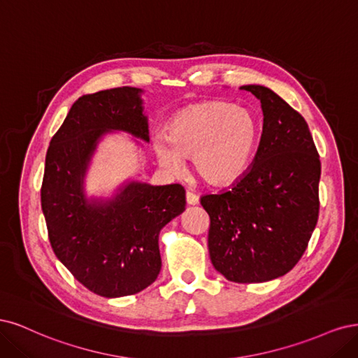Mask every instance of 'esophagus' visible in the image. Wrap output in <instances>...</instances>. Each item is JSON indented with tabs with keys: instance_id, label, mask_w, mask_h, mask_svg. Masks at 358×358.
Wrapping results in <instances>:
<instances>
[{
	"instance_id": "34e87169",
	"label": "esophagus",
	"mask_w": 358,
	"mask_h": 358,
	"mask_svg": "<svg viewBox=\"0 0 358 358\" xmlns=\"http://www.w3.org/2000/svg\"><path fill=\"white\" fill-rule=\"evenodd\" d=\"M186 202H187V205H196V203H199V198L194 193L187 192L186 193Z\"/></svg>"
}]
</instances>
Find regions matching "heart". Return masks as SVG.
I'll use <instances>...</instances> for the list:
<instances>
[{
	"instance_id": "b5f03b06",
	"label": "heart",
	"mask_w": 358,
	"mask_h": 358,
	"mask_svg": "<svg viewBox=\"0 0 358 358\" xmlns=\"http://www.w3.org/2000/svg\"><path fill=\"white\" fill-rule=\"evenodd\" d=\"M257 135V122L247 108L210 101L177 113L168 123L166 140L155 141V152L169 172H181L182 159H192L194 172L205 182L226 186L245 174Z\"/></svg>"
}]
</instances>
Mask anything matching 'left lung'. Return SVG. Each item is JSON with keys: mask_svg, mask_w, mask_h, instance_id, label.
Wrapping results in <instances>:
<instances>
[{"mask_svg": "<svg viewBox=\"0 0 358 358\" xmlns=\"http://www.w3.org/2000/svg\"><path fill=\"white\" fill-rule=\"evenodd\" d=\"M260 99L263 132L255 162L232 187L201 198L210 215L214 268L234 282H264L301 260L318 220L321 162L308 123L271 89Z\"/></svg>", "mask_w": 358, "mask_h": 358, "instance_id": "obj_1", "label": "left lung"}]
</instances>
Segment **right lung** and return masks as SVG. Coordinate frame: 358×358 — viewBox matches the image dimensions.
<instances>
[{
    "instance_id": "add662e5",
    "label": "right lung",
    "mask_w": 358,
    "mask_h": 358,
    "mask_svg": "<svg viewBox=\"0 0 358 358\" xmlns=\"http://www.w3.org/2000/svg\"><path fill=\"white\" fill-rule=\"evenodd\" d=\"M141 89L114 87L78 98L45 155L41 208L56 257L102 297L140 293L162 268L159 232L186 206L181 184L132 181L107 202L87 201L83 177L99 138L124 131L148 141Z\"/></svg>"
}]
</instances>
